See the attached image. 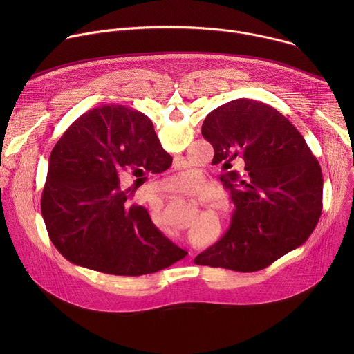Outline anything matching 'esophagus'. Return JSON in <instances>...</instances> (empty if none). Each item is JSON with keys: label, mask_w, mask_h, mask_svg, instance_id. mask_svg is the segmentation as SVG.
<instances>
[{"label": "esophagus", "mask_w": 354, "mask_h": 354, "mask_svg": "<svg viewBox=\"0 0 354 354\" xmlns=\"http://www.w3.org/2000/svg\"><path fill=\"white\" fill-rule=\"evenodd\" d=\"M189 254H190V252H189Z\"/></svg>", "instance_id": "esophagus-1"}]
</instances>
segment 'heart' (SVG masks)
I'll list each match as a JSON object with an SVG mask.
<instances>
[{
	"label": "heart",
	"instance_id": "1",
	"mask_svg": "<svg viewBox=\"0 0 354 354\" xmlns=\"http://www.w3.org/2000/svg\"><path fill=\"white\" fill-rule=\"evenodd\" d=\"M201 185V176L197 171H183L179 172L171 178H168L165 180V187L174 192H189V190H194ZM153 225L156 228H161V223H160V214L158 217L153 218Z\"/></svg>",
	"mask_w": 354,
	"mask_h": 354
}]
</instances>
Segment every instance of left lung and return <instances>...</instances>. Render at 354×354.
<instances>
[{
  "label": "left lung",
  "mask_w": 354,
  "mask_h": 354,
  "mask_svg": "<svg viewBox=\"0 0 354 354\" xmlns=\"http://www.w3.org/2000/svg\"><path fill=\"white\" fill-rule=\"evenodd\" d=\"M201 134L213 145V165L235 205L224 236L194 258L196 265L235 272L268 268L304 243L322 213L324 179L301 133L274 108L235 99L210 112ZM235 159L244 171L231 170Z\"/></svg>",
  "instance_id": "1"
}]
</instances>
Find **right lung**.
I'll return each instance as SVG.
<instances>
[{
    "label": "right lung",
    "instance_id": "right-lung-1",
    "mask_svg": "<svg viewBox=\"0 0 354 354\" xmlns=\"http://www.w3.org/2000/svg\"><path fill=\"white\" fill-rule=\"evenodd\" d=\"M171 164L145 115L108 105L80 116L48 158L41 216L53 245L74 265L116 276L156 273L185 258L122 187L130 175Z\"/></svg>",
    "mask_w": 354,
    "mask_h": 354
}]
</instances>
